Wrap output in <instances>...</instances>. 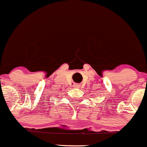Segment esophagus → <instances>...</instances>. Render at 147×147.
I'll list each match as a JSON object with an SVG mask.
<instances>
[{"instance_id": "esophagus-1", "label": "esophagus", "mask_w": 147, "mask_h": 147, "mask_svg": "<svg viewBox=\"0 0 147 147\" xmlns=\"http://www.w3.org/2000/svg\"><path fill=\"white\" fill-rule=\"evenodd\" d=\"M74 86H75V88H80V87H81V86L78 84H76L75 85H74Z\"/></svg>"}]
</instances>
